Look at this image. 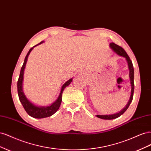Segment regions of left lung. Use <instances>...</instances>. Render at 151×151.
I'll list each match as a JSON object with an SVG mask.
<instances>
[{
    "mask_svg": "<svg viewBox=\"0 0 151 151\" xmlns=\"http://www.w3.org/2000/svg\"><path fill=\"white\" fill-rule=\"evenodd\" d=\"M109 47L113 50V51L116 53L118 55L121 56L122 57H124L127 62L128 67H129V78L130 80V84H131V94L129 102L127 103V105L124 108H123L121 111L118 112L115 114H111V115H97L96 116L98 118H101L103 120H113L115 119V118L119 117L121 116L122 114L124 113L125 111L129 108L130 104L132 101V99H133V96H134V66L132 64V62L130 60V57L128 55L126 52L123 50L121 47L118 46V45H116L114 43H109Z\"/></svg>",
    "mask_w": 151,
    "mask_h": 151,
    "instance_id": "obj_1",
    "label": "left lung"
}]
</instances>
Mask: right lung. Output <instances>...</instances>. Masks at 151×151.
Returning a JSON list of instances; mask_svg holds the SVG:
<instances>
[{"instance_id": "obj_1", "label": "right lung", "mask_w": 151, "mask_h": 151, "mask_svg": "<svg viewBox=\"0 0 151 151\" xmlns=\"http://www.w3.org/2000/svg\"><path fill=\"white\" fill-rule=\"evenodd\" d=\"M43 42H44L43 41V42H40L38 45H36L35 46L32 47L29 50L28 53H27L26 56L25 57L23 65H22L21 67L19 77L17 81V93H18V96H19L20 102L21 103L22 106H23L25 111L27 112V113H28V115L31 117H33L35 118H43L48 117L53 115L55 113L57 112L58 108H60V106L62 103V96L63 91L67 86H68L72 83V79H73V78L70 79L69 80H68L66 83L63 84V85L61 88L60 92L58 95V98L55 101L53 102L50 105H49V106H38V105H36L35 104L31 102L27 98L25 94L23 92V88H22V83H23V79H24V71L25 69L26 62H27V60H28V58L30 52L33 50L34 47L43 43Z\"/></svg>"}]
</instances>
